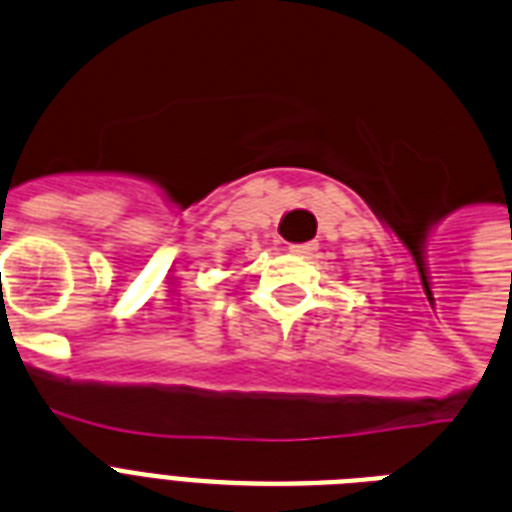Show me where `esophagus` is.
Masks as SVG:
<instances>
[{
	"label": "esophagus",
	"instance_id": "esophagus-1",
	"mask_svg": "<svg viewBox=\"0 0 512 512\" xmlns=\"http://www.w3.org/2000/svg\"><path fill=\"white\" fill-rule=\"evenodd\" d=\"M293 253H312L318 248V243H296V245H288Z\"/></svg>",
	"mask_w": 512,
	"mask_h": 512
}]
</instances>
